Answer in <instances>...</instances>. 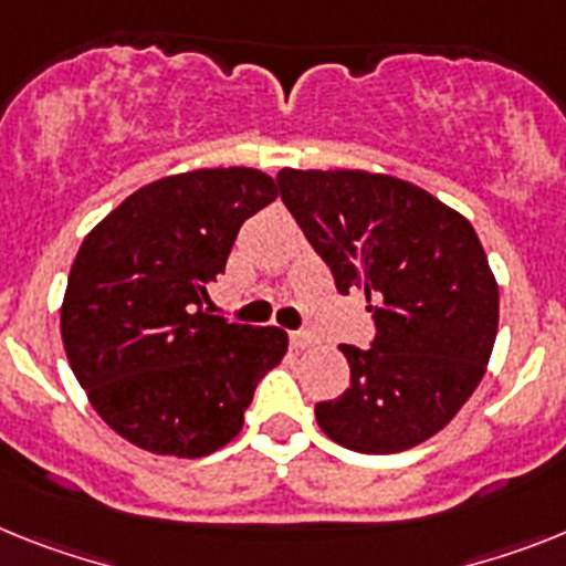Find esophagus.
Listing matches in <instances>:
<instances>
[{
    "mask_svg": "<svg viewBox=\"0 0 566 566\" xmlns=\"http://www.w3.org/2000/svg\"><path fill=\"white\" fill-rule=\"evenodd\" d=\"M313 342H316V336L311 334V331H291V345L296 350H302V348H311Z\"/></svg>",
    "mask_w": 566,
    "mask_h": 566,
    "instance_id": "1",
    "label": "esophagus"
}]
</instances>
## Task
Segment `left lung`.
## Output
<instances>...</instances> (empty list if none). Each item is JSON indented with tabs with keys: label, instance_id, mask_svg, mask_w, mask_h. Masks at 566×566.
<instances>
[{
	"label": "left lung",
	"instance_id": "obj_1",
	"mask_svg": "<svg viewBox=\"0 0 566 566\" xmlns=\"http://www.w3.org/2000/svg\"><path fill=\"white\" fill-rule=\"evenodd\" d=\"M284 207L336 291H365L371 348L342 345L350 386L316 402L331 440L394 454L429 440L472 397L497 334V284L467 218L426 189L359 169H282Z\"/></svg>",
	"mask_w": 566,
	"mask_h": 566
}]
</instances>
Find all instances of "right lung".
I'll use <instances>...</instances> for the list:
<instances>
[{
    "mask_svg": "<svg viewBox=\"0 0 566 566\" xmlns=\"http://www.w3.org/2000/svg\"><path fill=\"white\" fill-rule=\"evenodd\" d=\"M275 195L259 169H195L137 189L85 235L60 313L63 345L94 411L129 443L203 458L244 426L287 334L203 305L241 224Z\"/></svg>",
    "mask_w": 566,
    "mask_h": 566,
    "instance_id": "add662e5",
    "label": "right lung"
}]
</instances>
